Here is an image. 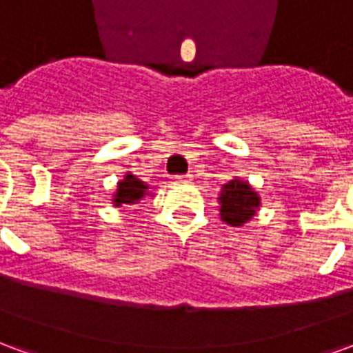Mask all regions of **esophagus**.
I'll return each mask as SVG.
<instances>
[{
	"instance_id": "1",
	"label": "esophagus",
	"mask_w": 353,
	"mask_h": 353,
	"mask_svg": "<svg viewBox=\"0 0 353 353\" xmlns=\"http://www.w3.org/2000/svg\"><path fill=\"white\" fill-rule=\"evenodd\" d=\"M174 181H176V183H191L192 176L191 174H185V176H174Z\"/></svg>"
}]
</instances>
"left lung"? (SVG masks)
Returning <instances> with one entry per match:
<instances>
[{
	"mask_svg": "<svg viewBox=\"0 0 353 353\" xmlns=\"http://www.w3.org/2000/svg\"><path fill=\"white\" fill-rule=\"evenodd\" d=\"M221 219L232 227H242L252 219L259 208V194L253 191L248 181L232 179L223 187L221 196Z\"/></svg>",
	"mask_w": 353,
	"mask_h": 353,
	"instance_id": "left-lung-1",
	"label": "left lung"
}]
</instances>
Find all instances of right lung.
I'll use <instances>...</instances> for the list:
<instances>
[{
	"label": "right lung",
	"instance_id": "add662e5",
	"mask_svg": "<svg viewBox=\"0 0 353 353\" xmlns=\"http://www.w3.org/2000/svg\"><path fill=\"white\" fill-rule=\"evenodd\" d=\"M147 187L143 181H139L138 177L132 176V174H126L123 181H119L117 185V194L113 202L115 206H121V204H136L139 200L143 199L147 194Z\"/></svg>",
	"mask_w": 353,
	"mask_h": 353
}]
</instances>
